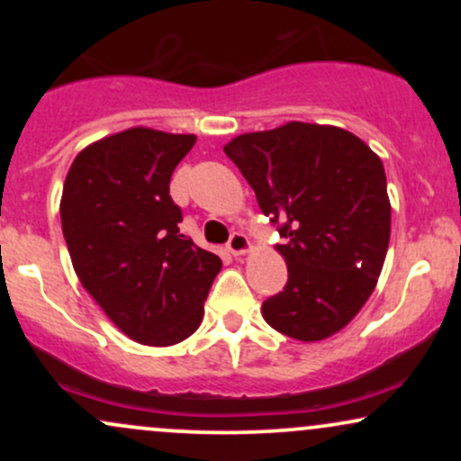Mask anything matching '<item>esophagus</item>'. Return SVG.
Wrapping results in <instances>:
<instances>
[{
    "instance_id": "obj_1",
    "label": "esophagus",
    "mask_w": 461,
    "mask_h": 461,
    "mask_svg": "<svg viewBox=\"0 0 461 461\" xmlns=\"http://www.w3.org/2000/svg\"><path fill=\"white\" fill-rule=\"evenodd\" d=\"M227 251H230L231 256H245V253L251 251V242H249V238L245 234L234 231L230 238V242H227Z\"/></svg>"
}]
</instances>
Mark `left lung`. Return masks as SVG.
I'll use <instances>...</instances> for the list:
<instances>
[{
	"label": "left lung",
	"instance_id": "1",
	"mask_svg": "<svg viewBox=\"0 0 461 461\" xmlns=\"http://www.w3.org/2000/svg\"><path fill=\"white\" fill-rule=\"evenodd\" d=\"M279 223L284 290L262 303L273 330L319 342L356 319L373 294L390 242V199L379 156L351 131L290 123L223 147Z\"/></svg>",
	"mask_w": 461,
	"mask_h": 461
}]
</instances>
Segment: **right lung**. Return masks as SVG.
Here are the masks:
<instances>
[{"mask_svg":"<svg viewBox=\"0 0 461 461\" xmlns=\"http://www.w3.org/2000/svg\"><path fill=\"white\" fill-rule=\"evenodd\" d=\"M194 134L130 128L91 142L68 168L60 221L84 290L140 345L171 347L197 331L219 256L179 234L168 184Z\"/></svg>","mask_w":461,"mask_h":461,"instance_id":"right-lung-1","label":"right lung"}]
</instances>
